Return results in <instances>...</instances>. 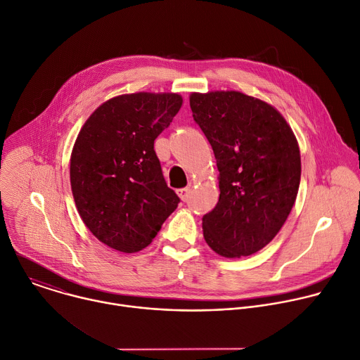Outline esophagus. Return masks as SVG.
<instances>
[{
  "mask_svg": "<svg viewBox=\"0 0 360 360\" xmlns=\"http://www.w3.org/2000/svg\"><path fill=\"white\" fill-rule=\"evenodd\" d=\"M176 193H178V196H179L184 202H186V200H188V198H189V193H191V188L178 189V191H176Z\"/></svg>",
  "mask_w": 360,
  "mask_h": 360,
  "instance_id": "esophagus-1",
  "label": "esophagus"
}]
</instances>
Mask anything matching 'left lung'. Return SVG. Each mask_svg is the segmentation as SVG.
<instances>
[{
  "mask_svg": "<svg viewBox=\"0 0 360 360\" xmlns=\"http://www.w3.org/2000/svg\"><path fill=\"white\" fill-rule=\"evenodd\" d=\"M189 105L219 171V200L202 218L203 238L224 258L253 255L276 236L296 200V136L276 108L239 91L192 92Z\"/></svg>",
  "mask_w": 360,
  "mask_h": 360,
  "instance_id": "obj_1",
  "label": "left lung"
}]
</instances>
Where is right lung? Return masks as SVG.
Here are the masks:
<instances>
[{
  "mask_svg": "<svg viewBox=\"0 0 360 360\" xmlns=\"http://www.w3.org/2000/svg\"><path fill=\"white\" fill-rule=\"evenodd\" d=\"M182 102L174 92L114 96L91 114L75 139L70 161L75 207L92 235L115 250L146 248L178 207L153 141Z\"/></svg>",
  "mask_w": 360,
  "mask_h": 360,
  "instance_id": "1",
  "label": "right lung"
}]
</instances>
